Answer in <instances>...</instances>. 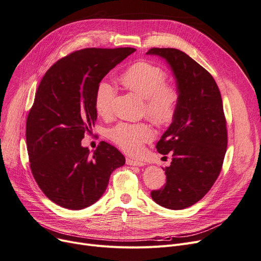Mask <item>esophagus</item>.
Segmentation results:
<instances>
[{"mask_svg":"<svg viewBox=\"0 0 261 261\" xmlns=\"http://www.w3.org/2000/svg\"><path fill=\"white\" fill-rule=\"evenodd\" d=\"M126 164L129 165V166H138V167H141V166H144V163L141 162V161H137V160H133V159H126Z\"/></svg>","mask_w":261,"mask_h":261,"instance_id":"1","label":"esophagus"}]
</instances>
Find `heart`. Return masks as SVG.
I'll list each match as a JSON object with an SVG mask.
<instances>
[{"label": "heart", "mask_w": 261, "mask_h": 261, "mask_svg": "<svg viewBox=\"0 0 261 261\" xmlns=\"http://www.w3.org/2000/svg\"><path fill=\"white\" fill-rule=\"evenodd\" d=\"M166 72L149 62H137L128 66L119 77L120 82L127 90L136 93L144 99V111L156 124L168 125L176 114L180 101V92L170 83H166ZM116 90L108 82H101L96 90L94 106L101 118L112 113ZM108 138L124 152L138 153L143 143L154 137V130L145 122H122L110 128Z\"/></svg>", "instance_id": "obj_1"}]
</instances>
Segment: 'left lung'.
Wrapping results in <instances>:
<instances>
[{
    "label": "left lung",
    "instance_id": "8db88e82",
    "mask_svg": "<svg viewBox=\"0 0 261 261\" xmlns=\"http://www.w3.org/2000/svg\"><path fill=\"white\" fill-rule=\"evenodd\" d=\"M147 55L166 60L180 92L176 114L156 144L172 154L164 169L166 184L152 191V199L170 210H182L210 191L222 170L227 149L226 119L221 92L207 70L183 51L152 48Z\"/></svg>",
    "mask_w": 261,
    "mask_h": 261
}]
</instances>
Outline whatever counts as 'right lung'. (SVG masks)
I'll return each mask as SVG.
<instances>
[{"label": "right lung", "instance_id": "add662e5", "mask_svg": "<svg viewBox=\"0 0 261 261\" xmlns=\"http://www.w3.org/2000/svg\"><path fill=\"white\" fill-rule=\"evenodd\" d=\"M135 48H87L52 65L41 79L27 120L31 171L51 201L69 210L95 203L110 174L125 164L123 154L101 141L91 154L81 140L97 119L99 82Z\"/></svg>", "mask_w": 261, "mask_h": 261}]
</instances>
